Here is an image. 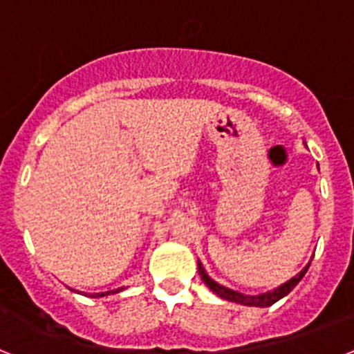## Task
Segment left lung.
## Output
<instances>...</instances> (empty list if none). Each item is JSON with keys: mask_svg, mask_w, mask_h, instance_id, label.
<instances>
[{"mask_svg": "<svg viewBox=\"0 0 354 354\" xmlns=\"http://www.w3.org/2000/svg\"><path fill=\"white\" fill-rule=\"evenodd\" d=\"M308 266H310V261H308V264H306L298 274H294V277L290 278V280H287L286 283L274 287V289L268 290V292L257 294V296L243 294V292H239V290L228 289V287L218 283L216 280H212V278L209 277L207 271H205V268H204V264H202L200 261H198V273H200V277H202V280H204L205 286H207L209 289L216 294V296H220L221 299H227V301H234V303H241V305H246V306H261V308H264V306H271L273 303H277L278 299H282L283 296H287V294H289L294 287L298 286L299 280L305 277L306 270H308Z\"/></svg>", "mask_w": 354, "mask_h": 354, "instance_id": "8db88e82", "label": "left lung"}]
</instances>
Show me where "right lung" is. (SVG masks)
<instances>
[{"label":"right lung","mask_w":354,"mask_h":354,"mask_svg":"<svg viewBox=\"0 0 354 354\" xmlns=\"http://www.w3.org/2000/svg\"><path fill=\"white\" fill-rule=\"evenodd\" d=\"M126 287H118V289H113V290H106V292H93L90 294V298H102V296H109V294H117L120 292V290H124Z\"/></svg>","instance_id":"right-lung-1"}]
</instances>
